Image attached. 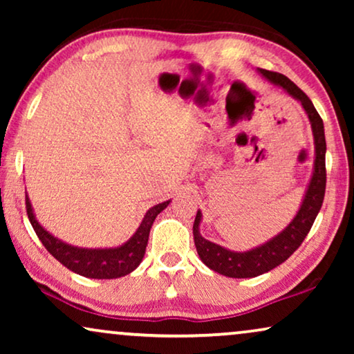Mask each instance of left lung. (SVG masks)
Wrapping results in <instances>:
<instances>
[{"label": "left lung", "mask_w": 354, "mask_h": 354, "mask_svg": "<svg viewBox=\"0 0 354 354\" xmlns=\"http://www.w3.org/2000/svg\"><path fill=\"white\" fill-rule=\"evenodd\" d=\"M259 72L266 79L275 85H280L288 95L297 98L301 103L304 111H306L309 122H311L313 127L314 145H316V161H314L311 182H309L308 192L304 195L303 205L299 207L298 214L295 216V219L290 222V225L282 234L274 236L272 240L258 246V248L245 251V253H236V251L225 250L219 245L212 243L209 240L203 239L200 234L201 212H196L195 222H193V240H195L198 256H200L207 268L232 279L256 277V275L269 272V270H272L274 268L285 263L299 248L303 240L306 239L319 211H321L324 195H326L327 147L321 115H319L316 108H314L311 100L308 98V95L303 90H299L288 77L279 74V72L266 69H259Z\"/></svg>", "instance_id": "8db88e82"}]
</instances>
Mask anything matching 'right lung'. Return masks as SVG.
Segmentation results:
<instances>
[{"instance_id":"1","label":"right lung","mask_w":354,"mask_h":354,"mask_svg":"<svg viewBox=\"0 0 354 354\" xmlns=\"http://www.w3.org/2000/svg\"><path fill=\"white\" fill-rule=\"evenodd\" d=\"M167 205L169 201H164L153 206L145 214L142 224H140L138 230L135 232L132 239L127 243L119 246V248L85 250L67 245L64 241L57 240L56 236L48 234L37 222L35 216H33L30 201L26 196V209L28 221H30L33 230H35V234L38 235L43 246L50 251L51 256H55L62 266H66L72 272L84 275V277L88 279H119L137 269L145 256V250H147L149 230H151L153 222L159 212L164 207H167Z\"/></svg>"}]
</instances>
